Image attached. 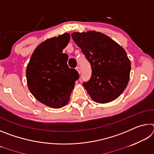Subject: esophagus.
Wrapping results in <instances>:
<instances>
[{"label":"esophagus","mask_w":154,"mask_h":154,"mask_svg":"<svg viewBox=\"0 0 154 154\" xmlns=\"http://www.w3.org/2000/svg\"><path fill=\"white\" fill-rule=\"evenodd\" d=\"M76 70L77 71V72H79V74H80V72H81V69H80V68H79V66L76 67Z\"/></svg>","instance_id":"esophagus-1"}]
</instances>
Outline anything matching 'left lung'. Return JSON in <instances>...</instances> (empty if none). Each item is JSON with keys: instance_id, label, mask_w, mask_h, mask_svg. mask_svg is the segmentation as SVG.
I'll return each instance as SVG.
<instances>
[{"instance_id": "8db88e82", "label": "left lung", "mask_w": 154, "mask_h": 154, "mask_svg": "<svg viewBox=\"0 0 154 154\" xmlns=\"http://www.w3.org/2000/svg\"><path fill=\"white\" fill-rule=\"evenodd\" d=\"M71 36L92 68V77L83 86L94 101L107 103L126 89L131 62L125 49L107 35L94 30L73 32Z\"/></svg>"}]
</instances>
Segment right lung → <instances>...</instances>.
Returning <instances> with one entry per match:
<instances>
[{
  "mask_svg": "<svg viewBox=\"0 0 154 154\" xmlns=\"http://www.w3.org/2000/svg\"><path fill=\"white\" fill-rule=\"evenodd\" d=\"M64 33L43 41L36 47L26 67L27 85L36 100L54 109L69 103L75 81L79 77L67 64L69 56L62 53L70 40Z\"/></svg>",
  "mask_w": 154,
  "mask_h": 154,
  "instance_id": "right-lung-1",
  "label": "right lung"
}]
</instances>
